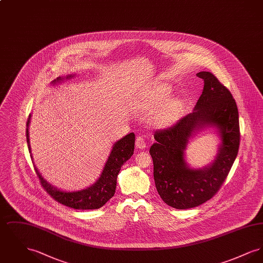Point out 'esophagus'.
Wrapping results in <instances>:
<instances>
[{
    "mask_svg": "<svg viewBox=\"0 0 263 263\" xmlns=\"http://www.w3.org/2000/svg\"><path fill=\"white\" fill-rule=\"evenodd\" d=\"M136 147L138 149H144L146 147V141L142 136L136 139Z\"/></svg>",
    "mask_w": 263,
    "mask_h": 263,
    "instance_id": "1",
    "label": "esophagus"
}]
</instances>
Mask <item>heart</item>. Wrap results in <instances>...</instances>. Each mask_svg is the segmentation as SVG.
I'll list each match as a JSON object with an SVG mask.
<instances>
[{
  "instance_id": "obj_1",
  "label": "heart",
  "mask_w": 263,
  "mask_h": 263,
  "mask_svg": "<svg viewBox=\"0 0 263 263\" xmlns=\"http://www.w3.org/2000/svg\"><path fill=\"white\" fill-rule=\"evenodd\" d=\"M171 95V86L165 83H159L141 103V107L147 111H154L160 108L156 112L153 119L154 124L158 127H166L173 124L180 112L181 103L179 100L173 99L165 103Z\"/></svg>"
}]
</instances>
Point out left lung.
Wrapping results in <instances>:
<instances>
[{"mask_svg": "<svg viewBox=\"0 0 263 263\" xmlns=\"http://www.w3.org/2000/svg\"><path fill=\"white\" fill-rule=\"evenodd\" d=\"M202 95L193 111L175 125L158 130L150 148L156 188L165 204L175 209L197 207L220 189L238 156V106L230 90L210 72H199ZM211 127L220 139L217 154L208 166L195 169L186 162L190 140L203 128Z\"/></svg>", "mask_w": 263, "mask_h": 263, "instance_id": "obj_1", "label": "left lung"}]
</instances>
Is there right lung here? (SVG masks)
Returning <instances> with one entry per match:
<instances>
[{"instance_id": "right-lung-1", "label": "right lung", "mask_w": 263, "mask_h": 263, "mask_svg": "<svg viewBox=\"0 0 263 263\" xmlns=\"http://www.w3.org/2000/svg\"><path fill=\"white\" fill-rule=\"evenodd\" d=\"M75 75H68L67 77H58L56 80L51 82V85H56L62 83L64 80L72 79ZM31 119V114L28 116V120L26 122V141L28 151L31 155V147L29 143V123ZM135 147V134L130 133L126 136L116 141L113 144L111 152L107 158V161L104 164V167L100 174L98 180L91 184L90 186L82 190L77 191H66L52 185L49 183L41 174L38 172L37 167H35V172L37 174L38 178L40 180L41 185L49 193L52 198L58 201L65 206L70 208L79 209V210H93L102 207L107 201L112 198L115 193L117 175L119 174L121 166L128 161L132 155L134 154Z\"/></svg>"}]
</instances>
